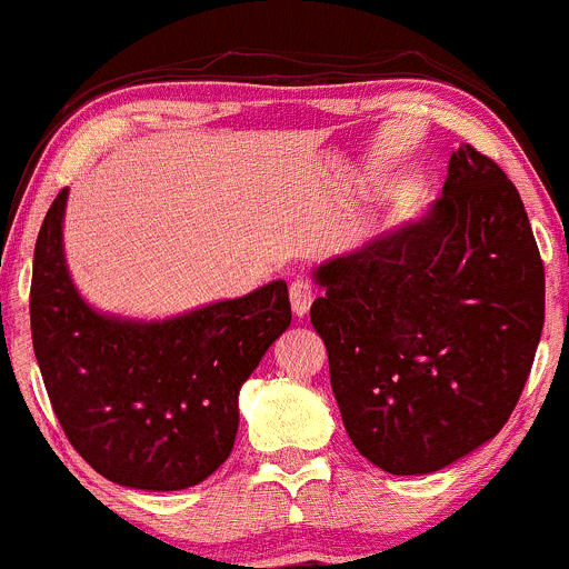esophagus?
Listing matches in <instances>:
<instances>
[{"instance_id":"34e87169","label":"esophagus","mask_w":569,"mask_h":569,"mask_svg":"<svg viewBox=\"0 0 569 569\" xmlns=\"http://www.w3.org/2000/svg\"><path fill=\"white\" fill-rule=\"evenodd\" d=\"M289 297H291V308H295V313L305 316L310 310V305H313L316 291H313V286H310V280L297 278L295 283H291Z\"/></svg>"}]
</instances>
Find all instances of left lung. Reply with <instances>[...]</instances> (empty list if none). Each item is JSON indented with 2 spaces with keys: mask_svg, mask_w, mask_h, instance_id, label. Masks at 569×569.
<instances>
[{
  "mask_svg": "<svg viewBox=\"0 0 569 569\" xmlns=\"http://www.w3.org/2000/svg\"><path fill=\"white\" fill-rule=\"evenodd\" d=\"M316 274L310 321L346 432L380 470L427 476L513 413L546 318V272L516 186L459 146L442 197Z\"/></svg>",
  "mask_w": 569,
  "mask_h": 569,
  "instance_id": "8db88e82",
  "label": "left lung"
}]
</instances>
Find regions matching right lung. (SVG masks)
Listing matches in <instances>:
<instances>
[{
	"label": "right lung",
	"instance_id": "1",
	"mask_svg": "<svg viewBox=\"0 0 569 569\" xmlns=\"http://www.w3.org/2000/svg\"><path fill=\"white\" fill-rule=\"evenodd\" d=\"M67 193L34 246L31 342L53 413L99 476L142 491L202 483L229 459L240 386L289 329L286 280L164 321L93 310L64 259Z\"/></svg>",
	"mask_w": 569,
	"mask_h": 569
}]
</instances>
